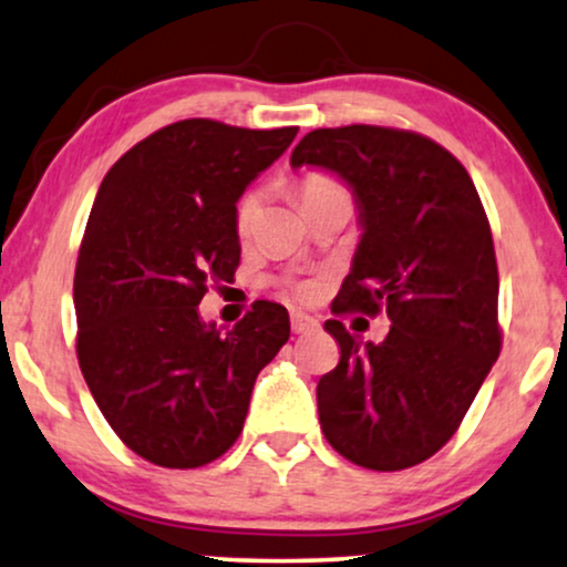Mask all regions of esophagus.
Returning <instances> with one entry per match:
<instances>
[{"mask_svg": "<svg viewBox=\"0 0 567 567\" xmlns=\"http://www.w3.org/2000/svg\"><path fill=\"white\" fill-rule=\"evenodd\" d=\"M291 329H295V334H310V331L318 329V321L308 312H291Z\"/></svg>", "mask_w": 567, "mask_h": 567, "instance_id": "1", "label": "esophagus"}]
</instances>
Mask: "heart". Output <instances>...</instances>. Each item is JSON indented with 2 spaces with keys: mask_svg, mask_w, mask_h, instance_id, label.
I'll return each instance as SVG.
<instances>
[{
  "mask_svg": "<svg viewBox=\"0 0 567 567\" xmlns=\"http://www.w3.org/2000/svg\"><path fill=\"white\" fill-rule=\"evenodd\" d=\"M334 193H348V190H344L334 177L321 175V172H312V175L302 177V183H299V198H302V206L318 202V198H323V196H334ZM257 217H259V196L255 190L244 193L241 202H238V206H236L238 233H249L251 228H255ZM310 291H312L310 286H297L299 297H310Z\"/></svg>",
  "mask_w": 567,
  "mask_h": 567,
  "instance_id": "heart-1",
  "label": "heart"
}]
</instances>
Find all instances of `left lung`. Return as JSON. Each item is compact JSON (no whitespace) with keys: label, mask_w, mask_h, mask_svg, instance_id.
<instances>
[{"label":"left lung","mask_w":567,"mask_h":567,"mask_svg":"<svg viewBox=\"0 0 567 567\" xmlns=\"http://www.w3.org/2000/svg\"><path fill=\"white\" fill-rule=\"evenodd\" d=\"M321 166L352 188L361 244L334 316L388 312L384 342L361 344L331 318L339 363L318 382L331 449L377 472L409 470L454 437L502 352L494 236L462 162L392 126L312 130L291 166Z\"/></svg>","instance_id":"obj_1"}]
</instances>
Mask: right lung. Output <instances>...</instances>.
I'll return each instance as SVG.
<instances>
[{
    "mask_svg": "<svg viewBox=\"0 0 567 567\" xmlns=\"http://www.w3.org/2000/svg\"><path fill=\"white\" fill-rule=\"evenodd\" d=\"M297 137L212 118L162 126L100 183L73 276L76 358L126 449L193 470L238 441L251 388L289 339L276 302L219 331L198 302L241 259L236 202Z\"/></svg>",
    "mask_w": 567,
    "mask_h": 567,
    "instance_id": "add662e5",
    "label": "right lung"
}]
</instances>
